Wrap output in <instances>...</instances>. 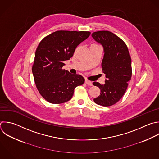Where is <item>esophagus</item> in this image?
Returning a JSON list of instances; mask_svg holds the SVG:
<instances>
[{"instance_id":"1","label":"esophagus","mask_w":159,"mask_h":159,"mask_svg":"<svg viewBox=\"0 0 159 159\" xmlns=\"http://www.w3.org/2000/svg\"><path fill=\"white\" fill-rule=\"evenodd\" d=\"M85 83L88 85H89V86H92L93 85V83L91 81L88 80H85Z\"/></svg>"}]
</instances>
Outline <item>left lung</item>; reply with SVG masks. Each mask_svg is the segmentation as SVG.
Masks as SVG:
<instances>
[{
	"mask_svg": "<svg viewBox=\"0 0 159 159\" xmlns=\"http://www.w3.org/2000/svg\"><path fill=\"white\" fill-rule=\"evenodd\" d=\"M92 37L103 47L101 66L106 78L104 84L93 83L101 89L100 95L93 100L98 105L111 106L121 99L127 89L132 76L131 58L126 44L113 33L98 31Z\"/></svg>",
	"mask_w": 159,
	"mask_h": 159,
	"instance_id": "obj_1",
	"label": "left lung"
}]
</instances>
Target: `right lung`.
Instances as JSON below:
<instances>
[{
    "label": "right lung",
    "mask_w": 159,
    "mask_h": 159,
    "mask_svg": "<svg viewBox=\"0 0 159 159\" xmlns=\"http://www.w3.org/2000/svg\"><path fill=\"white\" fill-rule=\"evenodd\" d=\"M90 32L59 30L45 37L35 55L32 73L41 96L52 104H61L72 98L76 87L84 78L63 69L64 61L70 60L76 47L90 35Z\"/></svg>",
    "instance_id": "1"
}]
</instances>
